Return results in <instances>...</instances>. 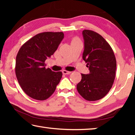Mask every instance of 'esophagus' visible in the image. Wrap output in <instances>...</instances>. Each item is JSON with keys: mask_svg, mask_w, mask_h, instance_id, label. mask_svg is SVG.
Wrapping results in <instances>:
<instances>
[{"mask_svg": "<svg viewBox=\"0 0 135 135\" xmlns=\"http://www.w3.org/2000/svg\"><path fill=\"white\" fill-rule=\"evenodd\" d=\"M62 73L64 74H70L71 72L70 71H68L67 70H63L62 71Z\"/></svg>", "mask_w": 135, "mask_h": 135, "instance_id": "1", "label": "esophagus"}]
</instances>
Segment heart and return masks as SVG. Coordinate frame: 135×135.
Here are the masks:
<instances>
[{"instance_id":"1","label":"heart","mask_w":135,"mask_h":135,"mask_svg":"<svg viewBox=\"0 0 135 135\" xmlns=\"http://www.w3.org/2000/svg\"><path fill=\"white\" fill-rule=\"evenodd\" d=\"M77 42H81L80 38L77 37H74L72 38L71 39V43H77Z\"/></svg>"}]
</instances>
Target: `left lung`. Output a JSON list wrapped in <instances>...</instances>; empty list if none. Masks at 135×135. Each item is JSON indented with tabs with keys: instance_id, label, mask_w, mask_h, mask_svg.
<instances>
[{
	"instance_id": "obj_1",
	"label": "left lung",
	"mask_w": 135,
	"mask_h": 135,
	"mask_svg": "<svg viewBox=\"0 0 135 135\" xmlns=\"http://www.w3.org/2000/svg\"><path fill=\"white\" fill-rule=\"evenodd\" d=\"M84 49L83 59L89 73L81 74L77 85L84 99L95 101L102 99L110 90L115 77L116 59L111 46L99 34L92 30L83 31Z\"/></svg>"
}]
</instances>
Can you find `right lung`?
Instances as JSON below:
<instances>
[{
    "label": "right lung",
    "mask_w": 135,
    "mask_h": 135,
    "mask_svg": "<svg viewBox=\"0 0 135 135\" xmlns=\"http://www.w3.org/2000/svg\"><path fill=\"white\" fill-rule=\"evenodd\" d=\"M62 32H43L22 45L16 57L15 74L20 86L33 99L46 100L53 94L62 78L61 71L46 68V59L56 51Z\"/></svg>",
    "instance_id": "1"
}]
</instances>
